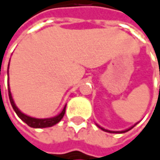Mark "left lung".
Returning <instances> with one entry per match:
<instances>
[{
    "mask_svg": "<svg viewBox=\"0 0 160 160\" xmlns=\"http://www.w3.org/2000/svg\"><path fill=\"white\" fill-rule=\"evenodd\" d=\"M159 89H160V87H159ZM99 127V126H98ZM135 127V125H134V126L133 127H131V128H129V129H127V130H125V131H121V132H115V131H109V130H106V129H104V128H102V127H99L101 130H103V131H105V132H109V133H125V132H128L129 130H131L132 128H134Z\"/></svg>",
    "mask_w": 160,
    "mask_h": 160,
    "instance_id": "obj_1",
    "label": "left lung"
}]
</instances>
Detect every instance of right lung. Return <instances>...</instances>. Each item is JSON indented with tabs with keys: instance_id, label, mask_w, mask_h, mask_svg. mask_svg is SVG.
Listing matches in <instances>:
<instances>
[{
	"instance_id": "obj_1",
	"label": "right lung",
	"mask_w": 160,
	"mask_h": 160,
	"mask_svg": "<svg viewBox=\"0 0 160 160\" xmlns=\"http://www.w3.org/2000/svg\"><path fill=\"white\" fill-rule=\"evenodd\" d=\"M9 86V84H8ZM8 96H9V99H10V103L12 105L14 111L16 112V114L18 115V117L22 120L24 121L28 126L30 127H33V128H46V127H51L53 125L57 124L58 122L61 121V119L63 118L64 116V113H65V107L63 108L62 112L58 115L57 117H54V118H31V117H28L24 114H22L18 108L17 106L15 105L14 101H13V98H12V96H11V93H10V89L8 88Z\"/></svg>"
}]
</instances>
